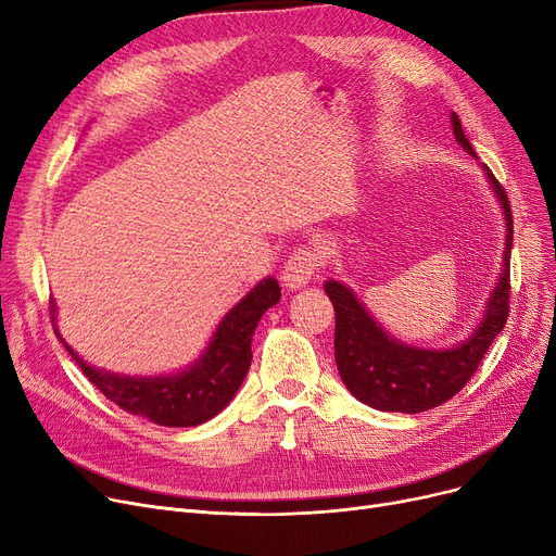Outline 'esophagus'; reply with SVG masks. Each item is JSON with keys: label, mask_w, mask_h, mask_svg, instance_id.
<instances>
[{"label": "esophagus", "mask_w": 556, "mask_h": 556, "mask_svg": "<svg viewBox=\"0 0 556 556\" xmlns=\"http://www.w3.org/2000/svg\"><path fill=\"white\" fill-rule=\"evenodd\" d=\"M317 266H319L317 252L311 250V248H300V250L290 254V258L286 261L281 281L288 290H300L313 279Z\"/></svg>", "instance_id": "1"}]
</instances>
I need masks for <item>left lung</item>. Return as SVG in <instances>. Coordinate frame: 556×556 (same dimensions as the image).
Instances as JSON below:
<instances>
[{"label": "left lung", "instance_id": "obj_1", "mask_svg": "<svg viewBox=\"0 0 556 556\" xmlns=\"http://www.w3.org/2000/svg\"><path fill=\"white\" fill-rule=\"evenodd\" d=\"M451 126L462 149L478 160L455 112H451ZM480 166L505 216V250L501 275L491 288L478 325L464 340L451 346L407 344L376 323V317L344 281H325V293L336 308L338 374L346 390L374 410L417 415L446 403L469 383L493 338L505 329L514 223L505 189L484 164Z\"/></svg>", "mask_w": 556, "mask_h": 556}]
</instances>
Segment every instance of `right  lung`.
<instances>
[{
	"instance_id": "obj_1",
	"label": "right lung",
	"mask_w": 556,
	"mask_h": 556,
	"mask_svg": "<svg viewBox=\"0 0 556 556\" xmlns=\"http://www.w3.org/2000/svg\"><path fill=\"white\" fill-rule=\"evenodd\" d=\"M281 300L275 277H263L216 325L207 346L187 367L168 374H119L87 363L58 333V304L51 300L53 331L80 371L122 410L166 428H191L214 419L239 392L252 363V336L270 306Z\"/></svg>"
}]
</instances>
